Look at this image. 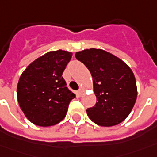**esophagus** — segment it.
<instances>
[{"label": "esophagus", "instance_id": "34e87169", "mask_svg": "<svg viewBox=\"0 0 157 157\" xmlns=\"http://www.w3.org/2000/svg\"><path fill=\"white\" fill-rule=\"evenodd\" d=\"M83 92H84V90L83 89H79L78 90V96H82V94H83Z\"/></svg>", "mask_w": 157, "mask_h": 157}]
</instances>
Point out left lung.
Returning a JSON list of instances; mask_svg holds the SVG:
<instances>
[{
  "mask_svg": "<svg viewBox=\"0 0 157 157\" xmlns=\"http://www.w3.org/2000/svg\"><path fill=\"white\" fill-rule=\"evenodd\" d=\"M75 57L92 76L97 101L86 110L90 119L101 126H113L125 121L138 95L132 69L117 56L100 48L76 52Z\"/></svg>",
  "mask_w": 157,
  "mask_h": 157,
  "instance_id": "8db88e82",
  "label": "left lung"
}]
</instances>
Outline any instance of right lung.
I'll use <instances>...</instances> for the list:
<instances>
[{"label":"right lung","instance_id":"1","mask_svg":"<svg viewBox=\"0 0 157 157\" xmlns=\"http://www.w3.org/2000/svg\"><path fill=\"white\" fill-rule=\"evenodd\" d=\"M72 56V52L61 49L48 52L22 72L17 86L18 102L31 123L46 127L65 118L75 97L62 77Z\"/></svg>","mask_w":157,"mask_h":157}]
</instances>
